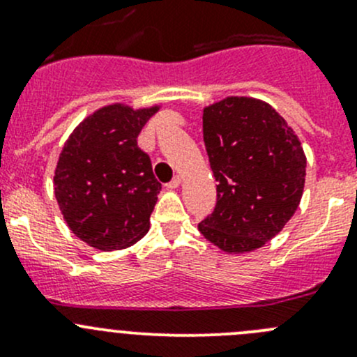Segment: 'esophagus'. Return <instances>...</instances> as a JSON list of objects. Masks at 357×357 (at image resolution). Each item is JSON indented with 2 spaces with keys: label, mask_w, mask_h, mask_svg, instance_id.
I'll use <instances>...</instances> for the list:
<instances>
[{
  "label": "esophagus",
  "mask_w": 357,
  "mask_h": 357,
  "mask_svg": "<svg viewBox=\"0 0 357 357\" xmlns=\"http://www.w3.org/2000/svg\"><path fill=\"white\" fill-rule=\"evenodd\" d=\"M179 185H181V178H179V176H176V178L172 179V181L169 183L167 186H169V188H171V190H174V188H178Z\"/></svg>",
  "instance_id": "obj_1"
}]
</instances>
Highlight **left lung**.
<instances>
[{
	"mask_svg": "<svg viewBox=\"0 0 357 357\" xmlns=\"http://www.w3.org/2000/svg\"><path fill=\"white\" fill-rule=\"evenodd\" d=\"M202 119L218 204L199 231L226 254H247L275 238L297 211L304 149L278 112L250 96H226Z\"/></svg>",
	"mask_w": 357,
	"mask_h": 357,
	"instance_id": "8db88e82",
	"label": "left lung"
}]
</instances>
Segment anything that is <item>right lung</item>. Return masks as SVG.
Instances as JSON below:
<instances>
[{
	"label": "right lung",
	"mask_w": 357,
	"mask_h": 357,
	"mask_svg": "<svg viewBox=\"0 0 357 357\" xmlns=\"http://www.w3.org/2000/svg\"><path fill=\"white\" fill-rule=\"evenodd\" d=\"M160 105L100 107L67 138L53 188L70 231L103 252L131 247L146 235L160 183L136 138Z\"/></svg>",
	"instance_id": "right-lung-1"
}]
</instances>
